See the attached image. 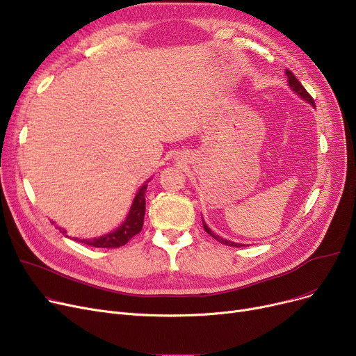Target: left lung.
Masks as SVG:
<instances>
[{
	"label": "left lung",
	"mask_w": 356,
	"mask_h": 356,
	"mask_svg": "<svg viewBox=\"0 0 356 356\" xmlns=\"http://www.w3.org/2000/svg\"><path fill=\"white\" fill-rule=\"evenodd\" d=\"M286 74H287V82H289V86H291L295 92H296V94L299 95V97H302V98H304L305 101H308L309 104H312L314 105V107H315V102H314V99H312V97L308 94V92H307V89L304 88V86H302V83L298 81V79H296V76L291 72V70H289V69H286ZM202 225H204V229H205V232L209 234V236H213V238L216 239V241H218L220 243H222V245H227V246H234V248H241V246H243V245H241V243H234V242H229V241H226V239H222V238H220V236L218 234H216V233H213L211 230H209L208 229V226L205 225V221L202 220Z\"/></svg>",
	"instance_id": "obj_1"
}]
</instances>
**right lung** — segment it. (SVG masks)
<instances>
[{"instance_id":"right-lung-1","label":"right lung","mask_w":356,"mask_h":356,"mask_svg":"<svg viewBox=\"0 0 356 356\" xmlns=\"http://www.w3.org/2000/svg\"><path fill=\"white\" fill-rule=\"evenodd\" d=\"M145 191H147V185H143L139 189L138 195L135 196L134 204H131L126 221L117 230L95 239H77V238L74 239L81 243H86L94 248H120L126 245L131 238H134V236H136L142 230L143 217H145ZM60 232L63 234L65 233V230H61V227H60Z\"/></svg>"}]
</instances>
